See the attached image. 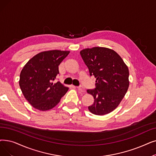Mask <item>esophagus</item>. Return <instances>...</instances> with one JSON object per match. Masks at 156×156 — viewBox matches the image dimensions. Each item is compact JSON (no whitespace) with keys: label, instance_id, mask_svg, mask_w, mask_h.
<instances>
[{"label":"esophagus","instance_id":"34e87169","mask_svg":"<svg viewBox=\"0 0 156 156\" xmlns=\"http://www.w3.org/2000/svg\"><path fill=\"white\" fill-rule=\"evenodd\" d=\"M77 89H78V90L79 91L82 92H85V88H84V87H82V86H80V87H77Z\"/></svg>","mask_w":156,"mask_h":156}]
</instances>
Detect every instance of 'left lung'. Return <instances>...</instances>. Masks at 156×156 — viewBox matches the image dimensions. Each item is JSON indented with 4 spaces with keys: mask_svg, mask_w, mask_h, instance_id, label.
<instances>
[{
    "mask_svg": "<svg viewBox=\"0 0 156 156\" xmlns=\"http://www.w3.org/2000/svg\"><path fill=\"white\" fill-rule=\"evenodd\" d=\"M80 53L90 75L96 78V88L87 90L94 99L89 110L97 115L112 112L122 100L129 85L127 66L116 51L105 47L86 48Z\"/></svg>",
    "mask_w": 156,
    "mask_h": 156,
    "instance_id": "left-lung-1",
    "label": "left lung"
}]
</instances>
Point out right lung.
Here are the masks:
<instances>
[{
    "mask_svg": "<svg viewBox=\"0 0 156 156\" xmlns=\"http://www.w3.org/2000/svg\"><path fill=\"white\" fill-rule=\"evenodd\" d=\"M69 52L57 50L42 51L24 66L19 85L25 99L36 109H51L68 90L69 88L60 82H53L59 73L58 66Z\"/></svg>",
    "mask_w": 156,
    "mask_h": 156,
    "instance_id": "obj_1",
    "label": "right lung"
}]
</instances>
